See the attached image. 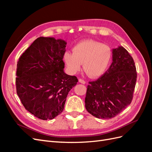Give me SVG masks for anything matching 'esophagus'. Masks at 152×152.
Instances as JSON below:
<instances>
[{
	"mask_svg": "<svg viewBox=\"0 0 152 152\" xmlns=\"http://www.w3.org/2000/svg\"><path fill=\"white\" fill-rule=\"evenodd\" d=\"M79 82H80V83H82V84H86V81L84 80H83V79H79Z\"/></svg>",
	"mask_w": 152,
	"mask_h": 152,
	"instance_id": "34e87169",
	"label": "esophagus"
}]
</instances>
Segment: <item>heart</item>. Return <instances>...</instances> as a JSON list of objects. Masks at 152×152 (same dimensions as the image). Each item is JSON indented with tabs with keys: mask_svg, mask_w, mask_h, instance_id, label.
<instances>
[{
	"mask_svg": "<svg viewBox=\"0 0 152 152\" xmlns=\"http://www.w3.org/2000/svg\"><path fill=\"white\" fill-rule=\"evenodd\" d=\"M73 53L67 50L63 54L68 72L74 75L83 63L84 72L92 78L103 75L112 60V53L108 45L95 40H87L76 44Z\"/></svg>",
	"mask_w": 152,
	"mask_h": 152,
	"instance_id": "b5f03b06",
	"label": "heart"
}]
</instances>
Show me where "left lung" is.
<instances>
[{
    "label": "left lung",
    "mask_w": 152,
    "mask_h": 152,
    "mask_svg": "<svg viewBox=\"0 0 152 152\" xmlns=\"http://www.w3.org/2000/svg\"><path fill=\"white\" fill-rule=\"evenodd\" d=\"M112 63L104 74L89 82L85 98L87 111L98 118H112L133 98L137 72L134 59L122 46L113 49Z\"/></svg>",
    "instance_id": "1"
}]
</instances>
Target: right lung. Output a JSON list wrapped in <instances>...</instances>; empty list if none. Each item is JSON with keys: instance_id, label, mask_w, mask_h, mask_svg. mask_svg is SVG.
Returning a JSON list of instances; mask_svg holds the SVG:
<instances>
[{"instance_id": "right-lung-1", "label": "right lung", "mask_w": 152, "mask_h": 152, "mask_svg": "<svg viewBox=\"0 0 152 152\" xmlns=\"http://www.w3.org/2000/svg\"><path fill=\"white\" fill-rule=\"evenodd\" d=\"M66 42L40 37L22 54L17 63L16 93L29 112L41 120L60 114L67 95L78 82L64 72Z\"/></svg>"}]
</instances>
